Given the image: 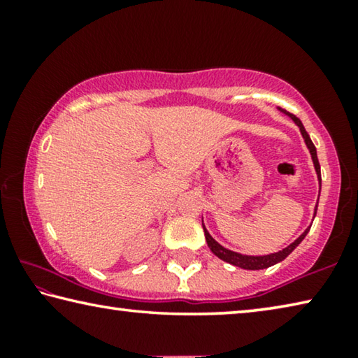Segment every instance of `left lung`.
<instances>
[{"label": "left lung", "mask_w": 358, "mask_h": 358, "mask_svg": "<svg viewBox=\"0 0 358 358\" xmlns=\"http://www.w3.org/2000/svg\"><path fill=\"white\" fill-rule=\"evenodd\" d=\"M280 110H281V108H280ZM282 112L286 113V115H289V117L294 120V123L300 128V132H301L303 138H305L306 147H308V150H310V153H311L314 167H316L317 178H319V183H320V166H319L316 147H314V143L311 142V138H310V136H308L305 126L301 124V121L296 118L295 115H292V113H289L286 110H282ZM316 211H317V207H316V210H314V216H316ZM310 229L311 227H308L305 232H303L300 237L294 241V243H290L287 248H284L282 251L268 254V256H243V254H238V252H234V251H230V250H226V248L221 246L213 237H211V235L208 234V230L205 229V226H203V232H205V240H207V245H208V248L211 250V252H213L215 256L220 257L221 260H224V262H229V264H232L235 266H240V268H245V270H264V268H268V266L275 265V264L281 262V260L286 259L289 254L292 252L295 248L301 243L303 238L306 237V234L310 232Z\"/></svg>", "instance_id": "left-lung-1"}]
</instances>
